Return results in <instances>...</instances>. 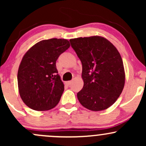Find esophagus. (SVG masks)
<instances>
[{
	"instance_id": "1",
	"label": "esophagus",
	"mask_w": 146,
	"mask_h": 146,
	"mask_svg": "<svg viewBox=\"0 0 146 146\" xmlns=\"http://www.w3.org/2000/svg\"><path fill=\"white\" fill-rule=\"evenodd\" d=\"M71 83H72V81H68V82H66V83H65V84H66L67 85V86H69L71 84Z\"/></svg>"
}]
</instances>
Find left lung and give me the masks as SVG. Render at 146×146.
I'll use <instances>...</instances> for the list:
<instances>
[{
    "label": "left lung",
    "instance_id": "1",
    "mask_svg": "<svg viewBox=\"0 0 146 146\" xmlns=\"http://www.w3.org/2000/svg\"><path fill=\"white\" fill-rule=\"evenodd\" d=\"M82 64V89L77 96L92 111L108 108L117 101L125 84V71L119 52L106 38L94 36L70 40Z\"/></svg>",
    "mask_w": 146,
    "mask_h": 146
}]
</instances>
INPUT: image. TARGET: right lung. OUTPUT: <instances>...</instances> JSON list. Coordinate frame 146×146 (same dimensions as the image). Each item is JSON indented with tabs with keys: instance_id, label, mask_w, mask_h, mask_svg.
Listing matches in <instances>:
<instances>
[{
	"instance_id": "right-lung-1",
	"label": "right lung",
	"mask_w": 146,
	"mask_h": 146,
	"mask_svg": "<svg viewBox=\"0 0 146 146\" xmlns=\"http://www.w3.org/2000/svg\"><path fill=\"white\" fill-rule=\"evenodd\" d=\"M70 47L66 39L43 40L26 52L18 71V86L23 102L31 109L45 111L56 107L64 90L56 60Z\"/></svg>"
}]
</instances>
